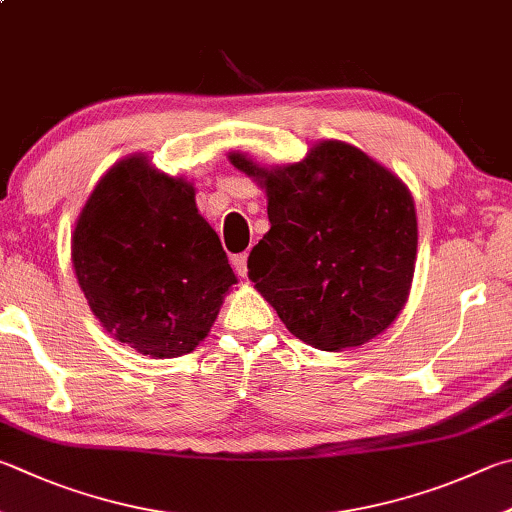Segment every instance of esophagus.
I'll return each mask as SVG.
<instances>
[{
    "mask_svg": "<svg viewBox=\"0 0 512 512\" xmlns=\"http://www.w3.org/2000/svg\"><path fill=\"white\" fill-rule=\"evenodd\" d=\"M232 266H235L237 275L246 277V275H248V255H246V253H241V255H235V257H232Z\"/></svg>",
    "mask_w": 512,
    "mask_h": 512,
    "instance_id": "obj_1",
    "label": "esophagus"
}]
</instances>
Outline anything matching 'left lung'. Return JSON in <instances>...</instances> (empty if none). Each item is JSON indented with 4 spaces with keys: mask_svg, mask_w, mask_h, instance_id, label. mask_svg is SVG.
Segmentation results:
<instances>
[{
    "mask_svg": "<svg viewBox=\"0 0 512 512\" xmlns=\"http://www.w3.org/2000/svg\"><path fill=\"white\" fill-rule=\"evenodd\" d=\"M230 163L266 190L271 230L248 277L286 329L322 351L360 347L403 311L416 262V210L405 183L358 147L322 141L306 159Z\"/></svg>",
    "mask_w": 512,
    "mask_h": 512,
    "instance_id": "1",
    "label": "left lung"
}]
</instances>
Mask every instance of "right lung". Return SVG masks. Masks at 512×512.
Wrapping results in <instances>:
<instances>
[{
  "label": "right lung",
  "mask_w": 512,
  "mask_h": 512,
  "mask_svg": "<svg viewBox=\"0 0 512 512\" xmlns=\"http://www.w3.org/2000/svg\"><path fill=\"white\" fill-rule=\"evenodd\" d=\"M78 284L105 331L143 356L194 351L237 282L192 183L129 156L98 181L71 239Z\"/></svg>",
  "instance_id": "right-lung-1"
}]
</instances>
